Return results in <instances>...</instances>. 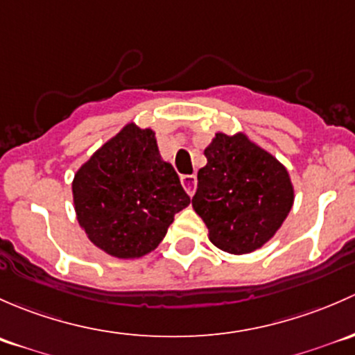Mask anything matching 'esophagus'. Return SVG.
<instances>
[{"instance_id":"obj_1","label":"esophagus","mask_w":355,"mask_h":355,"mask_svg":"<svg viewBox=\"0 0 355 355\" xmlns=\"http://www.w3.org/2000/svg\"><path fill=\"white\" fill-rule=\"evenodd\" d=\"M181 182H182V186H184L186 193H188L189 196H193V193H195V189H196L195 174H184V176H181Z\"/></svg>"}]
</instances>
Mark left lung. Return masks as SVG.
<instances>
[{
  "mask_svg": "<svg viewBox=\"0 0 355 355\" xmlns=\"http://www.w3.org/2000/svg\"><path fill=\"white\" fill-rule=\"evenodd\" d=\"M205 157L191 203L208 237L231 254L258 250L279 231L294 203L287 169L241 133H217Z\"/></svg>",
  "mask_w": 355,
  "mask_h": 355,
  "instance_id": "left-lung-1",
  "label": "left lung"
}]
</instances>
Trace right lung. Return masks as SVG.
I'll use <instances>...</instances> for the list:
<instances>
[{
  "mask_svg": "<svg viewBox=\"0 0 355 355\" xmlns=\"http://www.w3.org/2000/svg\"><path fill=\"white\" fill-rule=\"evenodd\" d=\"M76 218L89 239L116 258H140L160 244L191 202L152 130L126 124L73 179Z\"/></svg>",
  "mask_w": 355,
  "mask_h": 355,
  "instance_id": "add662e5",
  "label": "right lung"
}]
</instances>
